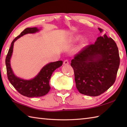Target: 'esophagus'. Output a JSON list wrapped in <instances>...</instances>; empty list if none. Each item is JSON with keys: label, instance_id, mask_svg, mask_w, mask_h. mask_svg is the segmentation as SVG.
Here are the masks:
<instances>
[{"label": "esophagus", "instance_id": "1", "mask_svg": "<svg viewBox=\"0 0 127 127\" xmlns=\"http://www.w3.org/2000/svg\"><path fill=\"white\" fill-rule=\"evenodd\" d=\"M63 64L64 65H68V64H69V61L66 59V60H65L63 62Z\"/></svg>", "mask_w": 127, "mask_h": 127}]
</instances>
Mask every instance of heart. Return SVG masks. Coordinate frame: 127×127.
I'll use <instances>...</instances> for the list:
<instances>
[{"label":"heart","mask_w":127,"mask_h":127,"mask_svg":"<svg viewBox=\"0 0 127 127\" xmlns=\"http://www.w3.org/2000/svg\"><path fill=\"white\" fill-rule=\"evenodd\" d=\"M80 35H77V36H75L74 38H73V41H77V40H79L80 39ZM87 40L86 39H83V40H82V44L83 45H85V44H86L87 43Z\"/></svg>","instance_id":"b5f03b06"}]
</instances>
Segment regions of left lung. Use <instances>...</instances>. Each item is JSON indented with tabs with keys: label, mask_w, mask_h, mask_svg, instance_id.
<instances>
[{
	"label": "left lung",
	"mask_w": 127,
	"mask_h": 127,
	"mask_svg": "<svg viewBox=\"0 0 127 127\" xmlns=\"http://www.w3.org/2000/svg\"><path fill=\"white\" fill-rule=\"evenodd\" d=\"M100 32L102 29L98 28ZM76 88L91 96L104 93L114 84L120 63L117 45L106 34L86 46L71 61Z\"/></svg>",
	"instance_id": "obj_1"
}]
</instances>
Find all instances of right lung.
Masks as SVG:
<instances>
[{"label": "right lung", "mask_w": 127, "mask_h": 127, "mask_svg": "<svg viewBox=\"0 0 127 127\" xmlns=\"http://www.w3.org/2000/svg\"><path fill=\"white\" fill-rule=\"evenodd\" d=\"M36 27L26 28L18 36L14 39L11 44L5 59L8 80L14 88L22 95L29 97H38L47 94L50 90V79L53 72L62 65L63 61H59L46 64L33 79L26 80L16 76L11 68L10 59L11 57L14 42L20 37L27 34L35 33L39 31Z\"/></svg>", "instance_id": "obj_1"}]
</instances>
